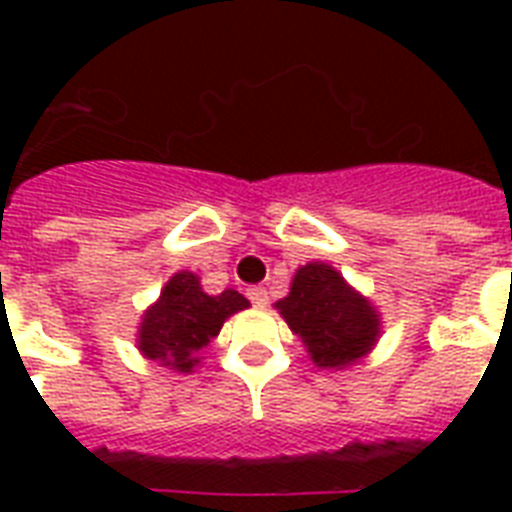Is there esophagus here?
Here are the masks:
<instances>
[{"label": "esophagus", "mask_w": 512, "mask_h": 512, "mask_svg": "<svg viewBox=\"0 0 512 512\" xmlns=\"http://www.w3.org/2000/svg\"><path fill=\"white\" fill-rule=\"evenodd\" d=\"M247 297L249 303L257 305V308H265V305H268V292H265V287H249Z\"/></svg>", "instance_id": "esophagus-1"}]
</instances>
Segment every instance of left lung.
I'll list each match as a JSON object with an SVG mask.
<instances>
[{
	"instance_id": "8db88e82",
	"label": "left lung",
	"mask_w": 512,
	"mask_h": 512,
	"mask_svg": "<svg viewBox=\"0 0 512 512\" xmlns=\"http://www.w3.org/2000/svg\"><path fill=\"white\" fill-rule=\"evenodd\" d=\"M276 308L324 369L353 364L372 348L380 332L372 305L324 263L303 265L292 279V292Z\"/></svg>"
}]
</instances>
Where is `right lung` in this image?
I'll list each match as a JSON object with an SVG mask.
<instances>
[{
  "label": "right lung",
  "instance_id": "right-lung-1",
  "mask_svg": "<svg viewBox=\"0 0 512 512\" xmlns=\"http://www.w3.org/2000/svg\"><path fill=\"white\" fill-rule=\"evenodd\" d=\"M247 305V297L233 289L212 297L201 292L193 273H175L162 289L159 303L140 324V350L177 372H191L199 353L220 332L223 321L231 313L244 311Z\"/></svg>",
  "mask_w": 512,
  "mask_h": 512
}]
</instances>
